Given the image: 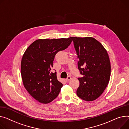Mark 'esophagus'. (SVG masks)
Listing matches in <instances>:
<instances>
[{"label": "esophagus", "mask_w": 129, "mask_h": 129, "mask_svg": "<svg viewBox=\"0 0 129 129\" xmlns=\"http://www.w3.org/2000/svg\"><path fill=\"white\" fill-rule=\"evenodd\" d=\"M71 79V77L70 76H68L67 78L66 79V81H69Z\"/></svg>", "instance_id": "34e87169"}]
</instances>
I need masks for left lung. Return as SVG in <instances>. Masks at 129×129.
<instances>
[{
  "label": "left lung",
  "instance_id": "obj_1",
  "mask_svg": "<svg viewBox=\"0 0 129 129\" xmlns=\"http://www.w3.org/2000/svg\"><path fill=\"white\" fill-rule=\"evenodd\" d=\"M78 55V67L83 75L78 79L77 95L85 101L99 98L106 88L110 77L109 57L105 48L91 37H71Z\"/></svg>",
  "mask_w": 129,
  "mask_h": 129
}]
</instances>
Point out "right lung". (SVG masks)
Segmentation results:
<instances>
[{
  "mask_svg": "<svg viewBox=\"0 0 129 129\" xmlns=\"http://www.w3.org/2000/svg\"><path fill=\"white\" fill-rule=\"evenodd\" d=\"M72 38L37 39L27 48L23 55L21 73L25 88L42 104H48L58 96L63 84L51 72L56 54L69 46Z\"/></svg>",
  "mask_w": 129,
  "mask_h": 129,
  "instance_id": "obj_1",
  "label": "right lung"
}]
</instances>
